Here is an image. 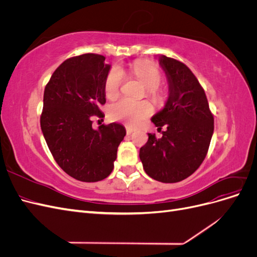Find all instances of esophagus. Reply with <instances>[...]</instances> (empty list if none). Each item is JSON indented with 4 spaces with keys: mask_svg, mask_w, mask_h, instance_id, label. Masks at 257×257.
<instances>
[{
    "mask_svg": "<svg viewBox=\"0 0 257 257\" xmlns=\"http://www.w3.org/2000/svg\"><path fill=\"white\" fill-rule=\"evenodd\" d=\"M133 132H134L133 128L130 127V126H126V134H127V135H131L132 133H133Z\"/></svg>",
    "mask_w": 257,
    "mask_h": 257,
    "instance_id": "esophagus-1",
    "label": "esophagus"
}]
</instances>
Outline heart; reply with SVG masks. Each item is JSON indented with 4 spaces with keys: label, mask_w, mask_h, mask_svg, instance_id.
I'll return each mask as SVG.
<instances>
[{
    "label": "heart",
    "mask_w": 257,
    "mask_h": 257,
    "mask_svg": "<svg viewBox=\"0 0 257 257\" xmlns=\"http://www.w3.org/2000/svg\"><path fill=\"white\" fill-rule=\"evenodd\" d=\"M131 74L147 88V95L153 102H159L161 94L158 90L162 82V74L158 67L144 61H137L130 68ZM123 81V72L119 67H112L108 73L104 90L108 98L118 96ZM152 113V108L147 102H135L128 98H121L109 106L108 115L113 121H122L128 126H135Z\"/></svg>",
    "instance_id": "1"
}]
</instances>
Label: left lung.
Listing matches in <instances>:
<instances>
[{"instance_id":"obj_1","label":"left lung","mask_w":257,"mask_h":257,"mask_svg":"<svg viewBox=\"0 0 257 257\" xmlns=\"http://www.w3.org/2000/svg\"><path fill=\"white\" fill-rule=\"evenodd\" d=\"M168 82V98L151 121L163 136L148 134L139 158L146 174L164 183L184 180L205 160L213 134V115L204 89L191 69L175 59L159 56Z\"/></svg>"}]
</instances>
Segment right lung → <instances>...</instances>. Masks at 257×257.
<instances>
[{
    "instance_id": "right-lung-1",
    "label": "right lung",
    "mask_w": 257,
    "mask_h": 257,
    "mask_svg": "<svg viewBox=\"0 0 257 257\" xmlns=\"http://www.w3.org/2000/svg\"><path fill=\"white\" fill-rule=\"evenodd\" d=\"M110 67L103 56L81 54L64 61L45 88V141L58 165L79 181L96 182L109 176L126 134L115 122L92 127V115H103L99 106L106 103L104 83Z\"/></svg>"
}]
</instances>
